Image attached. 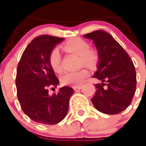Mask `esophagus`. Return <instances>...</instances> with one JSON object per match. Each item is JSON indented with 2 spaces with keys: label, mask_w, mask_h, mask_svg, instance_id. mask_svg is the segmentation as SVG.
I'll return each instance as SVG.
<instances>
[{
  "label": "esophagus",
  "mask_w": 146,
  "mask_h": 146,
  "mask_svg": "<svg viewBox=\"0 0 146 146\" xmlns=\"http://www.w3.org/2000/svg\"><path fill=\"white\" fill-rule=\"evenodd\" d=\"M80 89H81V86H74L73 87V90L75 91H79Z\"/></svg>",
  "instance_id": "1"
}]
</instances>
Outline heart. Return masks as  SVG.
<instances>
[{"instance_id": "obj_1", "label": "heart", "mask_w": 146, "mask_h": 146, "mask_svg": "<svg viewBox=\"0 0 146 146\" xmlns=\"http://www.w3.org/2000/svg\"><path fill=\"white\" fill-rule=\"evenodd\" d=\"M65 51L80 56V64L94 67L99 61V53L96 49L90 48L89 44L80 38H73L62 45ZM48 62L54 72H61V56L57 48L52 49L48 56ZM89 76V71L86 68L77 71L65 73L61 76V82L66 86H79Z\"/></svg>"}]
</instances>
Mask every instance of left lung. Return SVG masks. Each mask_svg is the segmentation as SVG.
I'll return each mask as SVG.
<instances>
[{"mask_svg":"<svg viewBox=\"0 0 146 146\" xmlns=\"http://www.w3.org/2000/svg\"><path fill=\"white\" fill-rule=\"evenodd\" d=\"M92 39L100 56L98 70L93 77L103 82L91 100L99 111L116 114L128 108L136 90V73L126 51L111 35L98 30L84 35Z\"/></svg>","mask_w":146,"mask_h":146,"instance_id":"1","label":"left lung"}]
</instances>
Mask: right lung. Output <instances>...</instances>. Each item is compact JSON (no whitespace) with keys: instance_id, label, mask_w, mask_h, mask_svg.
Returning a JSON list of instances; mask_svg holds the SVG:
<instances>
[{"instance_id":"right-lung-1","label":"right lung","mask_w":146,"mask_h":146,"mask_svg":"<svg viewBox=\"0 0 146 146\" xmlns=\"http://www.w3.org/2000/svg\"><path fill=\"white\" fill-rule=\"evenodd\" d=\"M63 38L42 35L35 38L22 53L16 75L17 95L24 113L37 123L56 125L67 114L69 100L74 90L62 87L48 95V88L56 87L59 79L49 65L48 56Z\"/></svg>"}]
</instances>
